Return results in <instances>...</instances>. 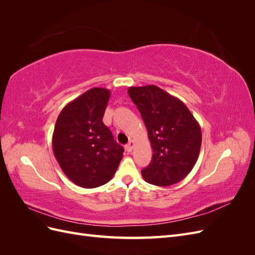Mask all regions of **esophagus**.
Listing matches in <instances>:
<instances>
[{"mask_svg": "<svg viewBox=\"0 0 255 255\" xmlns=\"http://www.w3.org/2000/svg\"><path fill=\"white\" fill-rule=\"evenodd\" d=\"M134 141L133 140H130L127 145H126V150L128 151V152H132V150H133V148H134Z\"/></svg>", "mask_w": 255, "mask_h": 255, "instance_id": "1", "label": "esophagus"}]
</instances>
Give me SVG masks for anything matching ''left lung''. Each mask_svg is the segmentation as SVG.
<instances>
[{
	"mask_svg": "<svg viewBox=\"0 0 255 255\" xmlns=\"http://www.w3.org/2000/svg\"><path fill=\"white\" fill-rule=\"evenodd\" d=\"M148 129L153 150L143 180L156 186L179 183L192 170L201 149L202 133L198 121L181 100L155 85L129 87Z\"/></svg>",
	"mask_w": 255,
	"mask_h": 255,
	"instance_id": "obj_1",
	"label": "left lung"
}]
</instances>
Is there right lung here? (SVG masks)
<instances>
[{
	"instance_id": "add662e5",
	"label": "right lung",
	"mask_w": 255,
	"mask_h": 255,
	"mask_svg": "<svg viewBox=\"0 0 255 255\" xmlns=\"http://www.w3.org/2000/svg\"><path fill=\"white\" fill-rule=\"evenodd\" d=\"M110 97L109 89L87 90L64 107L54 128V156L68 179L84 188L106 184L123 157L122 145L102 121Z\"/></svg>"
}]
</instances>
